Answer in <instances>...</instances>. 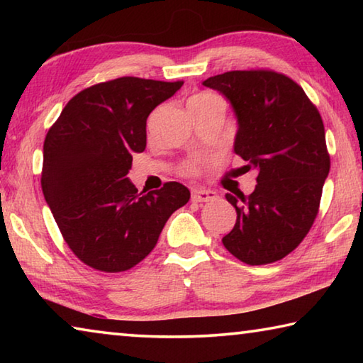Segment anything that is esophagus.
<instances>
[{
  "label": "esophagus",
  "mask_w": 363,
  "mask_h": 363,
  "mask_svg": "<svg viewBox=\"0 0 363 363\" xmlns=\"http://www.w3.org/2000/svg\"><path fill=\"white\" fill-rule=\"evenodd\" d=\"M216 199V192L206 189H194L192 190V200L194 201H210Z\"/></svg>",
  "instance_id": "esophagus-1"
}]
</instances>
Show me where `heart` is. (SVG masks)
I'll list each match as a JSON object with an SVG mask.
<instances>
[{"label":"heart","instance_id":"1","mask_svg":"<svg viewBox=\"0 0 363 363\" xmlns=\"http://www.w3.org/2000/svg\"><path fill=\"white\" fill-rule=\"evenodd\" d=\"M216 97H218V96L210 94V93H201V94H196V96H194L192 99H190V101H205V99H216ZM186 171H187V173H195V164H187Z\"/></svg>","mask_w":363,"mask_h":363}]
</instances>
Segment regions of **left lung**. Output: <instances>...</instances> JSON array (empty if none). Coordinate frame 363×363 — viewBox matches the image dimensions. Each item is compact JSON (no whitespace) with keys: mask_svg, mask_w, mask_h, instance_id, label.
I'll list each match as a JSON object with an SVG mask.
<instances>
[{"mask_svg":"<svg viewBox=\"0 0 363 363\" xmlns=\"http://www.w3.org/2000/svg\"><path fill=\"white\" fill-rule=\"evenodd\" d=\"M235 113L233 152L257 171L251 195L225 194L237 223L224 247L250 266L279 261L314 224L330 155L322 116L303 88L281 73L233 70L210 77Z\"/></svg>","mask_w":363,"mask_h":363,"instance_id":"obj_1","label":"left lung"}]
</instances>
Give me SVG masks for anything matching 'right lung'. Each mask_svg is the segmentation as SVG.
I'll return each instance as SVG.
<instances>
[{"label": "right lung", "mask_w": 363, "mask_h": 363, "mask_svg": "<svg viewBox=\"0 0 363 363\" xmlns=\"http://www.w3.org/2000/svg\"><path fill=\"white\" fill-rule=\"evenodd\" d=\"M184 82L123 77L73 96L43 145L41 187L64 240L79 261L123 272L155 248L171 214L190 199L179 182L138 192L128 179L144 152L147 116Z\"/></svg>", "instance_id": "right-lung-1"}]
</instances>
